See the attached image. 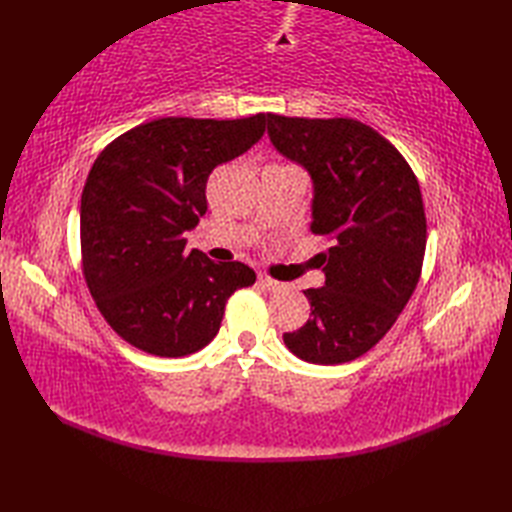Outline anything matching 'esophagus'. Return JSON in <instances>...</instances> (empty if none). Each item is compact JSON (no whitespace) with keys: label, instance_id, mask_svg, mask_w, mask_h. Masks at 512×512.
<instances>
[{"label":"esophagus","instance_id":"1","mask_svg":"<svg viewBox=\"0 0 512 512\" xmlns=\"http://www.w3.org/2000/svg\"><path fill=\"white\" fill-rule=\"evenodd\" d=\"M259 284H262L266 290H270V292H277V290H281V288H286L284 284H281V281H277V279H273V277H268V275H264V273H259Z\"/></svg>","mask_w":512,"mask_h":512}]
</instances>
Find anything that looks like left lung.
I'll list each match as a JSON object with an SVG mask.
<instances>
[{"label": "left lung", "instance_id": "obj_1", "mask_svg": "<svg viewBox=\"0 0 512 512\" xmlns=\"http://www.w3.org/2000/svg\"><path fill=\"white\" fill-rule=\"evenodd\" d=\"M281 156L312 178V233L323 288H308L310 319L284 343L301 361H354L383 339L418 286L427 220L420 184L400 151L354 118L268 114Z\"/></svg>", "mask_w": 512, "mask_h": 512}]
</instances>
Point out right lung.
Returning <instances> with one entry per match:
<instances>
[{
    "mask_svg": "<svg viewBox=\"0 0 512 512\" xmlns=\"http://www.w3.org/2000/svg\"><path fill=\"white\" fill-rule=\"evenodd\" d=\"M266 132V114L237 121L158 118L107 145L81 193L88 288L112 330L147 354L180 358L209 345L235 290L255 284L242 262L184 250L206 213V180Z\"/></svg>",
    "mask_w": 512,
    "mask_h": 512,
    "instance_id": "add662e5",
    "label": "right lung"
}]
</instances>
